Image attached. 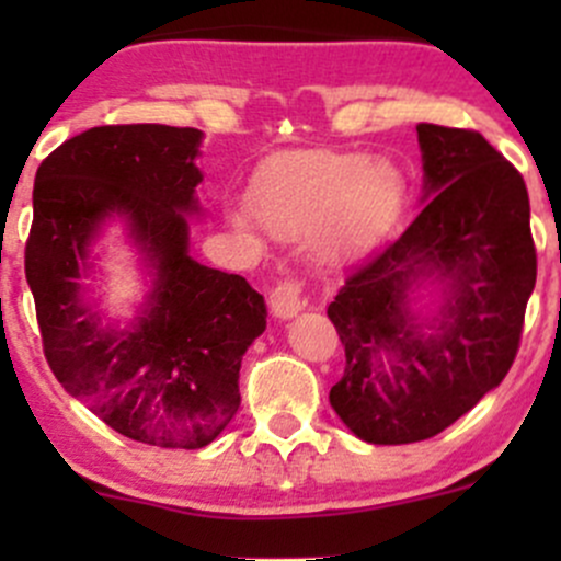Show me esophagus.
<instances>
[{
	"instance_id": "34e87169",
	"label": "esophagus",
	"mask_w": 561,
	"mask_h": 561,
	"mask_svg": "<svg viewBox=\"0 0 561 561\" xmlns=\"http://www.w3.org/2000/svg\"><path fill=\"white\" fill-rule=\"evenodd\" d=\"M304 307H307V296H304L301 279H285L271 290V309H274V314L282 317V320L298 314Z\"/></svg>"
}]
</instances>
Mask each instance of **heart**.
Returning a JSON list of instances; mask_svg holds the SVG:
<instances>
[{
	"instance_id": "b5f03b06",
	"label": "heart",
	"mask_w": 561,
	"mask_h": 561,
	"mask_svg": "<svg viewBox=\"0 0 561 561\" xmlns=\"http://www.w3.org/2000/svg\"><path fill=\"white\" fill-rule=\"evenodd\" d=\"M399 201L401 175L393 165L344 149L276 157L260 168L249 190V208L263 228L287 239L320 230V249L333 257L369 247Z\"/></svg>"
}]
</instances>
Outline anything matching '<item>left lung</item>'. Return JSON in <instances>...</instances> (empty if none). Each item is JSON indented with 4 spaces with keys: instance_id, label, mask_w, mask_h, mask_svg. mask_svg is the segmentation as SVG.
I'll return each mask as SVG.
<instances>
[{
    "instance_id": "obj_1",
    "label": "left lung",
    "mask_w": 561,
    "mask_h": 561,
    "mask_svg": "<svg viewBox=\"0 0 561 561\" xmlns=\"http://www.w3.org/2000/svg\"><path fill=\"white\" fill-rule=\"evenodd\" d=\"M417 140L426 208L355 263L328 307L344 347L328 399L371 445L434 437L500 386L537 279L524 175L474 129L417 124ZM434 273L451 279V301L438 333L423 340L403 304L411 282Z\"/></svg>"
}]
</instances>
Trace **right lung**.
<instances>
[{"instance_id":"obj_1","label":"right lung","mask_w":561,"mask_h":561,"mask_svg":"<svg viewBox=\"0 0 561 561\" xmlns=\"http://www.w3.org/2000/svg\"><path fill=\"white\" fill-rule=\"evenodd\" d=\"M197 144L201 129L168 124H103L65 140L37 168L24 249L54 377L113 432L157 448H203L228 426L241 358L265 331L263 296L244 276L186 254ZM111 213L128 214L158 265L152 312L127 334L100 332L77 301V263Z\"/></svg>"}]
</instances>
